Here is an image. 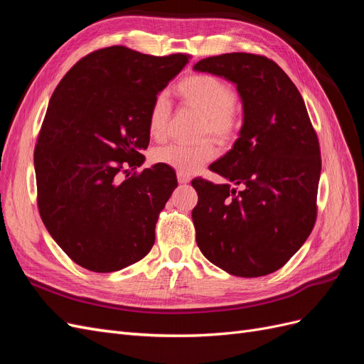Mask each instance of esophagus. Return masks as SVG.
<instances>
[{"instance_id": "obj_1", "label": "esophagus", "mask_w": 364, "mask_h": 364, "mask_svg": "<svg viewBox=\"0 0 364 364\" xmlns=\"http://www.w3.org/2000/svg\"><path fill=\"white\" fill-rule=\"evenodd\" d=\"M178 181H179V183H188L191 181V178L185 173H178Z\"/></svg>"}]
</instances>
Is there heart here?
Instances as JSON below:
<instances>
[{"label":"heart","instance_id":"obj_1","mask_svg":"<svg viewBox=\"0 0 364 364\" xmlns=\"http://www.w3.org/2000/svg\"><path fill=\"white\" fill-rule=\"evenodd\" d=\"M183 103L203 117V132L217 139L232 138L240 127V112L235 106V95L230 86L211 74H194L183 79L178 86ZM170 103L165 92L155 97L149 114V132L153 138L162 139L167 135ZM215 149L209 141L199 144H170L153 151V159L167 165L178 173L190 174L211 161Z\"/></svg>","mask_w":364,"mask_h":364}]
</instances>
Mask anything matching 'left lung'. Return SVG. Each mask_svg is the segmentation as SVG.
<instances>
[{
    "mask_svg": "<svg viewBox=\"0 0 364 364\" xmlns=\"http://www.w3.org/2000/svg\"><path fill=\"white\" fill-rule=\"evenodd\" d=\"M196 71L234 83L243 124L209 170L226 183L193 179L196 241L205 258L241 278L281 269L316 222L321 150L304 98L273 60L250 53L202 59Z\"/></svg>",
    "mask_w": 364,
    "mask_h": 364,
    "instance_id": "obj_1",
    "label": "left lung"
}]
</instances>
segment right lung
I'll use <instances>...</instances> for the list:
<instances>
[{
	"label": "right lung",
	"instance_id": "obj_1",
	"mask_svg": "<svg viewBox=\"0 0 364 364\" xmlns=\"http://www.w3.org/2000/svg\"><path fill=\"white\" fill-rule=\"evenodd\" d=\"M186 63L185 54L107 47L77 62L54 90L35 149L38 206L53 240L83 269L121 270L155 245L176 173L155 164L129 174L146 161L153 100Z\"/></svg>",
	"mask_w": 364,
	"mask_h": 364
}]
</instances>
